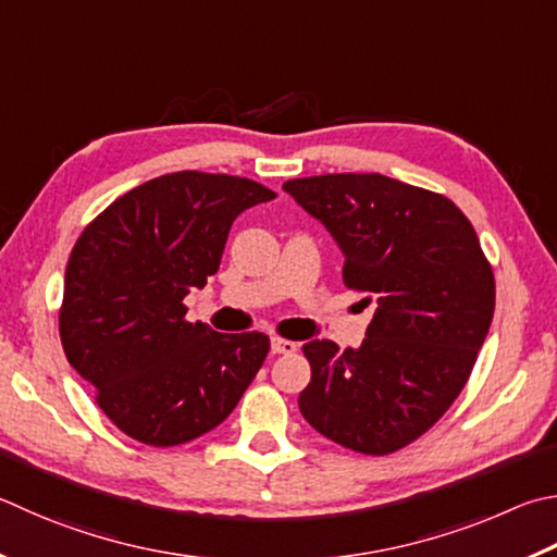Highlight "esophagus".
Segmentation results:
<instances>
[{
	"instance_id": "1",
	"label": "esophagus",
	"mask_w": 557,
	"mask_h": 557,
	"mask_svg": "<svg viewBox=\"0 0 557 557\" xmlns=\"http://www.w3.org/2000/svg\"><path fill=\"white\" fill-rule=\"evenodd\" d=\"M270 350L275 352V356H289V352L297 350V343L295 341H287V338H272L270 341Z\"/></svg>"
}]
</instances>
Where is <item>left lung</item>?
Wrapping results in <instances>:
<instances>
[{"label":"left lung","mask_w":557,"mask_h":557,"mask_svg":"<svg viewBox=\"0 0 557 557\" xmlns=\"http://www.w3.org/2000/svg\"><path fill=\"white\" fill-rule=\"evenodd\" d=\"M282 189L338 244L343 282L377 305L360 348L305 343L301 417L356 453L409 446L448 411L487 338L494 275L480 238L450 199L380 173Z\"/></svg>","instance_id":"1"}]
</instances>
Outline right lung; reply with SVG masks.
Instances as JSON below:
<instances>
[{
	"mask_svg": "<svg viewBox=\"0 0 557 557\" xmlns=\"http://www.w3.org/2000/svg\"><path fill=\"white\" fill-rule=\"evenodd\" d=\"M277 195L248 177L160 175L109 205L70 252L60 341L97 404L148 446L216 429L270 350L265 333H216L182 305L219 270L231 224Z\"/></svg>",
	"mask_w": 557,
	"mask_h": 557,
	"instance_id": "obj_1",
	"label": "right lung"
}]
</instances>
